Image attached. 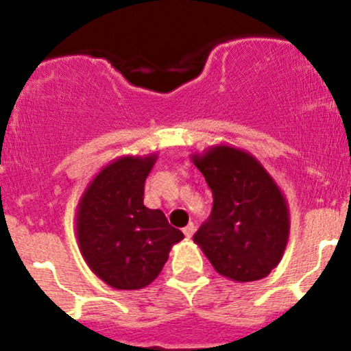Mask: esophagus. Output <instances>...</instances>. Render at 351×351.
I'll return each mask as SVG.
<instances>
[{
  "instance_id": "34e87169",
  "label": "esophagus",
  "mask_w": 351,
  "mask_h": 351,
  "mask_svg": "<svg viewBox=\"0 0 351 351\" xmlns=\"http://www.w3.org/2000/svg\"><path fill=\"white\" fill-rule=\"evenodd\" d=\"M183 234L186 237H191L193 234H195V224L189 223L186 228H183Z\"/></svg>"
}]
</instances>
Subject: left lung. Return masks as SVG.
<instances>
[{
  "label": "left lung",
  "mask_w": 351,
  "mask_h": 351,
  "mask_svg": "<svg viewBox=\"0 0 351 351\" xmlns=\"http://www.w3.org/2000/svg\"><path fill=\"white\" fill-rule=\"evenodd\" d=\"M213 191V211L193 241L217 274L236 282L267 277L291 232L287 201L249 152L215 145L191 155Z\"/></svg>",
  "instance_id": "8db88e82"
}]
</instances>
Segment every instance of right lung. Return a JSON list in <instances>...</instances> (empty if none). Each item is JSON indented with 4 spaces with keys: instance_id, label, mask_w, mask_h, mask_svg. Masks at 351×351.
<instances>
[{
    "instance_id": "1",
    "label": "right lung",
    "mask_w": 351,
    "mask_h": 351,
    "mask_svg": "<svg viewBox=\"0 0 351 351\" xmlns=\"http://www.w3.org/2000/svg\"><path fill=\"white\" fill-rule=\"evenodd\" d=\"M120 156L100 170L80 196L75 234L90 271L119 291L147 287L162 272L173 244L183 239L160 209L143 204L145 180L156 162Z\"/></svg>"
}]
</instances>
